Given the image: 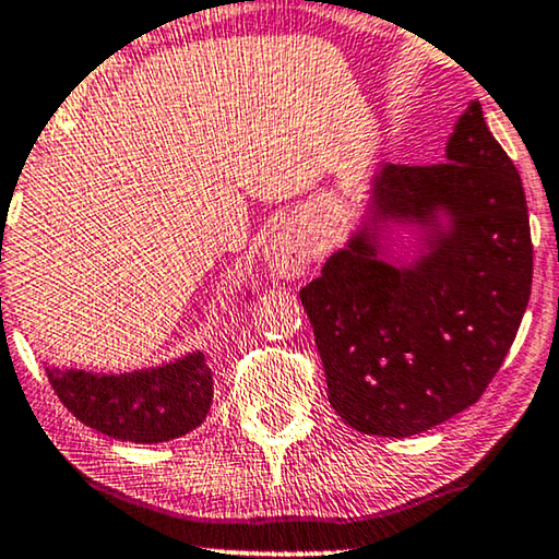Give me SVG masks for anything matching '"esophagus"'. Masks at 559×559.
<instances>
[{"mask_svg": "<svg viewBox=\"0 0 559 559\" xmlns=\"http://www.w3.org/2000/svg\"><path fill=\"white\" fill-rule=\"evenodd\" d=\"M264 262L274 274L285 280H295L308 272L310 249L293 228H282L272 236V241L264 247Z\"/></svg>", "mask_w": 559, "mask_h": 559, "instance_id": "esophagus-1", "label": "esophagus"}]
</instances>
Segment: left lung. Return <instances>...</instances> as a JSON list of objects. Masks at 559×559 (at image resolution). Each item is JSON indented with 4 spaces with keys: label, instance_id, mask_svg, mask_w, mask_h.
Segmentation results:
<instances>
[{
    "label": "left lung",
    "instance_id": "obj_1",
    "mask_svg": "<svg viewBox=\"0 0 559 559\" xmlns=\"http://www.w3.org/2000/svg\"><path fill=\"white\" fill-rule=\"evenodd\" d=\"M373 190L384 218L435 226L430 251L400 270L361 231L300 300L331 407L358 432L409 438L476 404L501 369L532 293L530 213L478 102L457 119L445 163L386 165Z\"/></svg>",
    "mask_w": 559,
    "mask_h": 559
}]
</instances>
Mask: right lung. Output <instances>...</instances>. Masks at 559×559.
<instances>
[{
	"mask_svg": "<svg viewBox=\"0 0 559 559\" xmlns=\"http://www.w3.org/2000/svg\"><path fill=\"white\" fill-rule=\"evenodd\" d=\"M48 379L75 419L129 442H165L195 430L213 400L211 369L201 350L121 377L48 369Z\"/></svg>",
	"mask_w": 559,
	"mask_h": 559,
	"instance_id": "right-lung-1",
	"label": "right lung"
}]
</instances>
